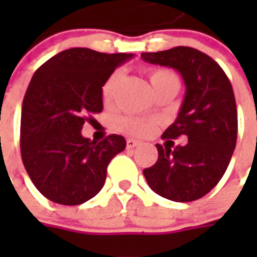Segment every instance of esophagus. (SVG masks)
Wrapping results in <instances>:
<instances>
[{
  "label": "esophagus",
  "mask_w": 257,
  "mask_h": 257,
  "mask_svg": "<svg viewBox=\"0 0 257 257\" xmlns=\"http://www.w3.org/2000/svg\"><path fill=\"white\" fill-rule=\"evenodd\" d=\"M140 142L134 140V139H127V149H134L136 146H139Z\"/></svg>",
  "instance_id": "34e87169"
}]
</instances>
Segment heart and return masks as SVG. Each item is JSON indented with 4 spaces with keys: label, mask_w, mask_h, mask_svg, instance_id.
Segmentation results:
<instances>
[{
    "label": "heart",
    "mask_w": 257,
    "mask_h": 257,
    "mask_svg": "<svg viewBox=\"0 0 257 257\" xmlns=\"http://www.w3.org/2000/svg\"><path fill=\"white\" fill-rule=\"evenodd\" d=\"M120 75H121L120 71H114L113 74L105 80L103 88H101L104 103H111L115 87H117L118 80H120ZM147 75H149V80L153 85V88L166 84H174L179 87V84H180L177 75L169 68H152L147 71ZM120 127L125 133L133 134V136H146L153 130V123L143 120V118H137V117H125L120 121Z\"/></svg>",
    "instance_id": "obj_1"
}]
</instances>
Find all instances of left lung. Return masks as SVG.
<instances>
[{"label": "left lung", "mask_w": 257, "mask_h": 257, "mask_svg": "<svg viewBox=\"0 0 257 257\" xmlns=\"http://www.w3.org/2000/svg\"><path fill=\"white\" fill-rule=\"evenodd\" d=\"M146 63L170 67L182 75L186 94L176 121L163 139L187 137L184 146L156 144L159 159L144 169L150 189L173 202H193L212 190L230 163L237 139L233 88L222 67L192 47L143 53Z\"/></svg>", "instance_id": "obj_1"}]
</instances>
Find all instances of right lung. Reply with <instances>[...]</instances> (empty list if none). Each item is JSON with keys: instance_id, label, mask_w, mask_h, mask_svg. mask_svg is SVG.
Here are the masks:
<instances>
[{"instance_id": "1", "label": "right lung", "mask_w": 257, "mask_h": 257, "mask_svg": "<svg viewBox=\"0 0 257 257\" xmlns=\"http://www.w3.org/2000/svg\"><path fill=\"white\" fill-rule=\"evenodd\" d=\"M132 57L77 47L51 57L33 75L21 111V157L48 200L75 206L103 189L107 166L125 140L110 134L91 142L81 128L88 115L103 111L105 80Z\"/></svg>"}]
</instances>
